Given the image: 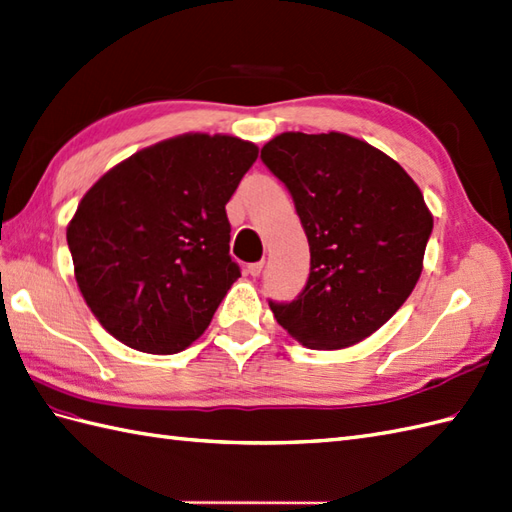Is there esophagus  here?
Instances as JSON below:
<instances>
[{
	"label": "esophagus",
	"instance_id": "1",
	"mask_svg": "<svg viewBox=\"0 0 512 512\" xmlns=\"http://www.w3.org/2000/svg\"><path fill=\"white\" fill-rule=\"evenodd\" d=\"M263 260H258V263H249L247 265V273H249V276H252V278H258L260 276V273H263Z\"/></svg>",
	"mask_w": 512,
	"mask_h": 512
}]
</instances>
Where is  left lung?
<instances>
[{
    "label": "left lung",
    "mask_w": 512,
    "mask_h": 512,
    "mask_svg": "<svg viewBox=\"0 0 512 512\" xmlns=\"http://www.w3.org/2000/svg\"><path fill=\"white\" fill-rule=\"evenodd\" d=\"M260 160L291 193L310 273L273 317L310 350H341L382 328L413 293L432 215L419 186L354 136L284 132Z\"/></svg>",
    "instance_id": "1"
}]
</instances>
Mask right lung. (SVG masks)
<instances>
[{
  "label": "right lung",
  "instance_id": "right-lung-1",
  "mask_svg": "<svg viewBox=\"0 0 512 512\" xmlns=\"http://www.w3.org/2000/svg\"><path fill=\"white\" fill-rule=\"evenodd\" d=\"M258 158L234 136L184 134L110 169L67 228L76 280L132 350L176 354L202 334L241 269L226 204Z\"/></svg>",
  "mask_w": 512,
  "mask_h": 512
}]
</instances>
